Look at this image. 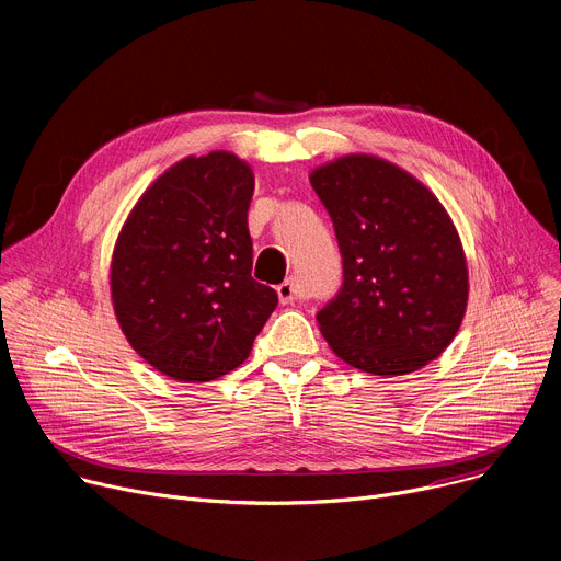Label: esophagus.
I'll list each match as a JSON object with an SVG mask.
<instances>
[{
  "instance_id": "34e87169",
  "label": "esophagus",
  "mask_w": 561,
  "mask_h": 561,
  "mask_svg": "<svg viewBox=\"0 0 561 561\" xmlns=\"http://www.w3.org/2000/svg\"><path fill=\"white\" fill-rule=\"evenodd\" d=\"M277 296H279V302H282V305H293V302L302 298V296H300V288H298V282L293 279V277L284 279V282L277 286Z\"/></svg>"
}]
</instances>
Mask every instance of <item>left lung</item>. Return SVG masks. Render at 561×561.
<instances>
[{"instance_id":"8db88e82","label":"left lung","mask_w":561,"mask_h":561,"mask_svg":"<svg viewBox=\"0 0 561 561\" xmlns=\"http://www.w3.org/2000/svg\"><path fill=\"white\" fill-rule=\"evenodd\" d=\"M332 218L343 284L316 313L336 355L364 373L404 375L455 339L468 302L459 233L402 168L350 154L309 174Z\"/></svg>"}]
</instances>
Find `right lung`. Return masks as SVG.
<instances>
[{
	"instance_id": "obj_1",
	"label": "right lung",
	"mask_w": 561,
	"mask_h": 561,
	"mask_svg": "<svg viewBox=\"0 0 561 561\" xmlns=\"http://www.w3.org/2000/svg\"><path fill=\"white\" fill-rule=\"evenodd\" d=\"M254 174L229 152L186 157L131 209L111 261L127 341L159 373L211 381L239 368L277 307L252 279Z\"/></svg>"
}]
</instances>
